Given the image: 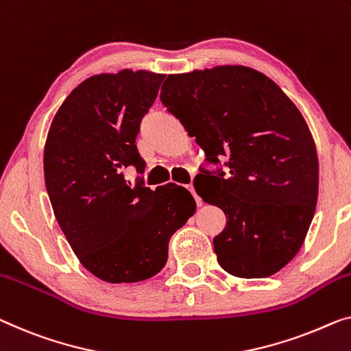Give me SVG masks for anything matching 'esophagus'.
<instances>
[{"mask_svg":"<svg viewBox=\"0 0 351 351\" xmlns=\"http://www.w3.org/2000/svg\"><path fill=\"white\" fill-rule=\"evenodd\" d=\"M187 191H189V192L192 193V195H193V198H195V203H197V205H198V206H200L203 202H202V198L197 195V192H195V189H193V186H192V184H189V186H187Z\"/></svg>","mask_w":351,"mask_h":351,"instance_id":"esophagus-1","label":"esophagus"}]
</instances>
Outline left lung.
<instances>
[{"label":"left lung","mask_w":351,"mask_h":351,"mask_svg":"<svg viewBox=\"0 0 351 351\" xmlns=\"http://www.w3.org/2000/svg\"><path fill=\"white\" fill-rule=\"evenodd\" d=\"M160 102L205 151L193 186L227 217L213 239L219 265L245 279L284 268L304 243L318 197L317 149L300 110L244 66L169 75Z\"/></svg>","instance_id":"left-lung-1"}]
</instances>
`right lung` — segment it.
<instances>
[{
    "instance_id": "right-lung-1",
    "label": "right lung",
    "mask_w": 351,
    "mask_h": 351,
    "mask_svg": "<svg viewBox=\"0 0 351 351\" xmlns=\"http://www.w3.org/2000/svg\"><path fill=\"white\" fill-rule=\"evenodd\" d=\"M165 75L101 74L80 83L49 130L44 175L55 217L80 263L110 284L149 279L169 258V241L195 202L173 182L156 191L123 170L145 171L135 145L140 123Z\"/></svg>"
}]
</instances>
